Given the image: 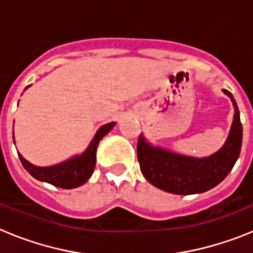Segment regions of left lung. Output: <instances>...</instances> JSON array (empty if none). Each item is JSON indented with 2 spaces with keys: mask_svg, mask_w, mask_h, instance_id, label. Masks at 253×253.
Listing matches in <instances>:
<instances>
[{
  "mask_svg": "<svg viewBox=\"0 0 253 253\" xmlns=\"http://www.w3.org/2000/svg\"><path fill=\"white\" fill-rule=\"evenodd\" d=\"M223 92L233 102V123L224 146L209 157L195 158L173 153L153 147L140 135L137 143L140 171L153 186L171 194L191 195L213 189L227 177L240 157L242 124L232 93L228 90Z\"/></svg>",
  "mask_w": 253,
  "mask_h": 253,
  "instance_id": "8db88e82",
  "label": "left lung"
}]
</instances>
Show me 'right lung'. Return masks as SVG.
<instances>
[{
	"label": "right lung",
	"mask_w": 253,
	"mask_h": 253,
	"mask_svg": "<svg viewBox=\"0 0 253 253\" xmlns=\"http://www.w3.org/2000/svg\"><path fill=\"white\" fill-rule=\"evenodd\" d=\"M114 125L115 123L102 125L101 128L96 131L95 137L84 153L72 157L66 162L58 163L55 166H34L19 153L20 161L26 171L37 180L44 181V182H48L57 187H62V189H75V187L84 185L91 177L96 165L97 146H99L100 140L104 138V135H106L114 128Z\"/></svg>",
	"instance_id": "add662e5"
}]
</instances>
